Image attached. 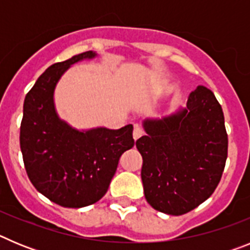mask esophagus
Segmentation results:
<instances>
[{
	"instance_id": "1",
	"label": "esophagus",
	"mask_w": 250,
	"mask_h": 250,
	"mask_svg": "<svg viewBox=\"0 0 250 250\" xmlns=\"http://www.w3.org/2000/svg\"><path fill=\"white\" fill-rule=\"evenodd\" d=\"M141 135H143V130H141L140 127L135 126V129H134V131H132V138H134V140L136 141Z\"/></svg>"
}]
</instances>
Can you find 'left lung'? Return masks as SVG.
<instances>
[{
    "mask_svg": "<svg viewBox=\"0 0 250 250\" xmlns=\"http://www.w3.org/2000/svg\"><path fill=\"white\" fill-rule=\"evenodd\" d=\"M136 140L141 180L155 210L182 215L214 193L228 156L224 114L213 92L198 86L185 107L164 119H146Z\"/></svg>",
    "mask_w": 250,
    "mask_h": 250,
    "instance_id": "8db88e82",
    "label": "left lung"
}]
</instances>
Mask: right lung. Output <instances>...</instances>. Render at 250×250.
Returning <instances> with one entry per match:
<instances>
[{
  "instance_id": "add662e5",
  "label": "right lung",
  "mask_w": 250,
  "mask_h": 250,
  "mask_svg": "<svg viewBox=\"0 0 250 250\" xmlns=\"http://www.w3.org/2000/svg\"><path fill=\"white\" fill-rule=\"evenodd\" d=\"M86 51L51 65L37 79L23 103L20 146L28 179L40 193L65 208H83L99 202L124 151L135 144L132 125L119 130L106 127L74 129L55 109L54 92L68 67L94 59Z\"/></svg>"
}]
</instances>
